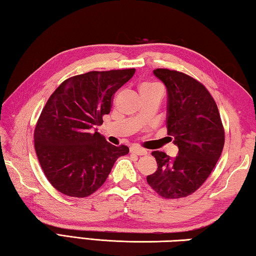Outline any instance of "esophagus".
<instances>
[{
	"label": "esophagus",
	"mask_w": 256,
	"mask_h": 256,
	"mask_svg": "<svg viewBox=\"0 0 256 256\" xmlns=\"http://www.w3.org/2000/svg\"><path fill=\"white\" fill-rule=\"evenodd\" d=\"M130 151H131V154H136V156H146V150L138 148V146H131V148H130Z\"/></svg>",
	"instance_id": "34e87169"
}]
</instances>
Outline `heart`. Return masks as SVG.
Segmentation results:
<instances>
[{
    "mask_svg": "<svg viewBox=\"0 0 256 256\" xmlns=\"http://www.w3.org/2000/svg\"><path fill=\"white\" fill-rule=\"evenodd\" d=\"M156 86H159L156 84H151V82H144L140 86V90H144V89H151V88H156Z\"/></svg>",
    "mask_w": 256,
    "mask_h": 256,
    "instance_id": "1",
    "label": "heart"
}]
</instances>
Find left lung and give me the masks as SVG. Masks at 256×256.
<instances>
[{"label":"left lung","mask_w":256,"mask_h":256,"mask_svg":"<svg viewBox=\"0 0 256 256\" xmlns=\"http://www.w3.org/2000/svg\"><path fill=\"white\" fill-rule=\"evenodd\" d=\"M154 74L167 88V133L178 154L170 158L152 151L158 168L146 182L164 198H185L214 170L224 149V130L214 99L201 82L168 68H156Z\"/></svg>","instance_id":"obj_1"}]
</instances>
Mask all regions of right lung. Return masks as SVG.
I'll use <instances>...</instances> for the list:
<instances>
[{
    "instance_id": "obj_1",
    "label": "right lung",
    "mask_w": 256,
    "mask_h": 256,
    "mask_svg": "<svg viewBox=\"0 0 256 256\" xmlns=\"http://www.w3.org/2000/svg\"><path fill=\"white\" fill-rule=\"evenodd\" d=\"M136 68L92 71L68 78L52 94L34 128V150L50 183L68 196L86 198L105 183L126 146L97 132L115 92Z\"/></svg>"
}]
</instances>
